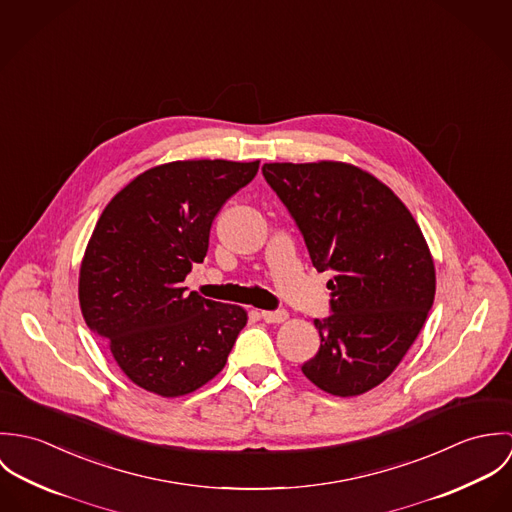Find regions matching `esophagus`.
Masks as SVG:
<instances>
[{
  "mask_svg": "<svg viewBox=\"0 0 512 512\" xmlns=\"http://www.w3.org/2000/svg\"><path fill=\"white\" fill-rule=\"evenodd\" d=\"M290 315H288V311H262V319L266 321V323H284L286 319H288Z\"/></svg>",
  "mask_w": 512,
  "mask_h": 512,
  "instance_id": "esophagus-1",
  "label": "esophagus"
}]
</instances>
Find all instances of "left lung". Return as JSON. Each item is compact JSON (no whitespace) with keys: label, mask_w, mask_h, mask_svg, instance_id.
Listing matches in <instances>:
<instances>
[{"label":"left lung","mask_w":512,"mask_h":512,"mask_svg":"<svg viewBox=\"0 0 512 512\" xmlns=\"http://www.w3.org/2000/svg\"><path fill=\"white\" fill-rule=\"evenodd\" d=\"M299 226L313 266L333 270L331 315L303 374L333 396L384 382L420 335L436 295L428 242L408 207L368 171L343 161L264 163Z\"/></svg>","instance_id":"left-lung-1"}]
</instances>
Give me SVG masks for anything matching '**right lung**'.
<instances>
[{"instance_id": "right-lung-1", "label": "right lung", "mask_w": 512, "mask_h": 512, "mask_svg": "<svg viewBox=\"0 0 512 512\" xmlns=\"http://www.w3.org/2000/svg\"><path fill=\"white\" fill-rule=\"evenodd\" d=\"M260 161L187 159L151 167L106 205L78 276L80 311L122 372L163 398L195 392L226 365L248 321L240 305L187 293L220 207Z\"/></svg>"}]
</instances>
